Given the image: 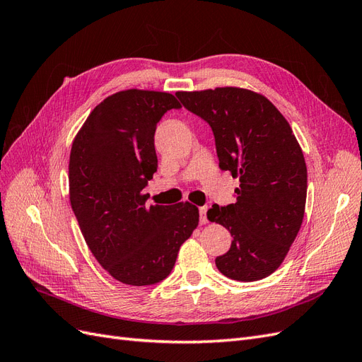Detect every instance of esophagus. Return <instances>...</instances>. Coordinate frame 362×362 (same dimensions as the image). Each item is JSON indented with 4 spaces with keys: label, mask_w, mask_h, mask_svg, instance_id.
I'll list each match as a JSON object with an SVG mask.
<instances>
[{
    "label": "esophagus",
    "mask_w": 362,
    "mask_h": 362,
    "mask_svg": "<svg viewBox=\"0 0 362 362\" xmlns=\"http://www.w3.org/2000/svg\"><path fill=\"white\" fill-rule=\"evenodd\" d=\"M206 211H208V208H206V206H201V208H199V214H201V218H199V222H201V225H206V223H208V217H206Z\"/></svg>",
    "instance_id": "1"
}]
</instances>
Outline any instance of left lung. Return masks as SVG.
<instances>
[{"instance_id": "8db88e82", "label": "left lung", "mask_w": 362, "mask_h": 362, "mask_svg": "<svg viewBox=\"0 0 362 362\" xmlns=\"http://www.w3.org/2000/svg\"><path fill=\"white\" fill-rule=\"evenodd\" d=\"M210 124L218 166L240 180L237 202L208 210L233 243L216 266L234 281H259L286 259L306 202V164L287 119L264 95L242 87L177 92Z\"/></svg>"}]
</instances>
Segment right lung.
Instances as JSON below:
<instances>
[{
    "mask_svg": "<svg viewBox=\"0 0 362 362\" xmlns=\"http://www.w3.org/2000/svg\"><path fill=\"white\" fill-rule=\"evenodd\" d=\"M170 108L168 92L128 89L98 104L76 133L69 157V201L98 262L127 286H152L172 272L199 223L190 202L148 205L157 170L154 134Z\"/></svg>",
    "mask_w": 362,
    "mask_h": 362,
    "instance_id": "obj_1",
    "label": "right lung"
}]
</instances>
